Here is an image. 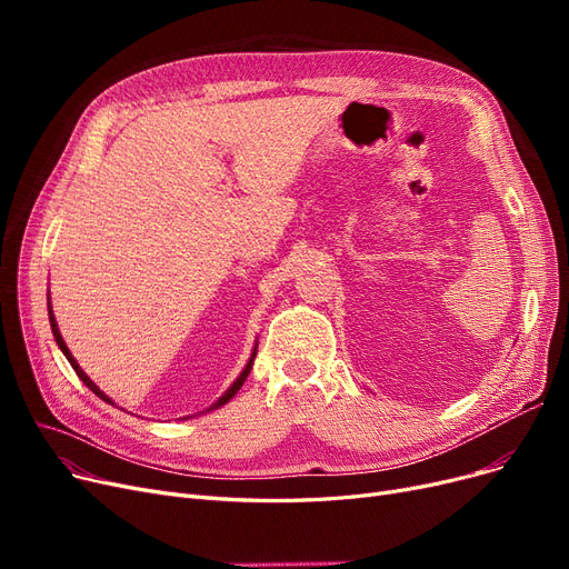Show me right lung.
<instances>
[{"label":"right lung","mask_w":569,"mask_h":569,"mask_svg":"<svg viewBox=\"0 0 569 569\" xmlns=\"http://www.w3.org/2000/svg\"><path fill=\"white\" fill-rule=\"evenodd\" d=\"M48 316H50V327H52V337H54V341H57V346H59V348H62V352H64V355H67V360H69V365H71V367H73V371H76V376H78V378H80V380H82V382H84V385H87V387H89V390H92V392H94V395H97V397H99V399H103V401H106V403H112V401H110V399H108V397H106V395H103V392H101V390H99V387H97V385H94V382H92V380H89V378H87V376H84V371H82V369H80V367H78V362H76V360H73V355H71V352H69V348H67V343H64V339H62V335H59V330H57V322H54V316H52V309H48ZM253 360H256V352H253V355H251V360H249V365H247V369H244V371H242V373H239V378H237V380H234V382H232V387H230V390H228V392H226V395H223V397H221V399H219V401H217V403H214V406H212V408H207V410H214V408H219V406H223V403H228V401H230V399H232V397H234V395H237V392H239V387H242V385H244V380H247V376H249V371H251V367H253Z\"/></svg>","instance_id":"1"}]
</instances>
